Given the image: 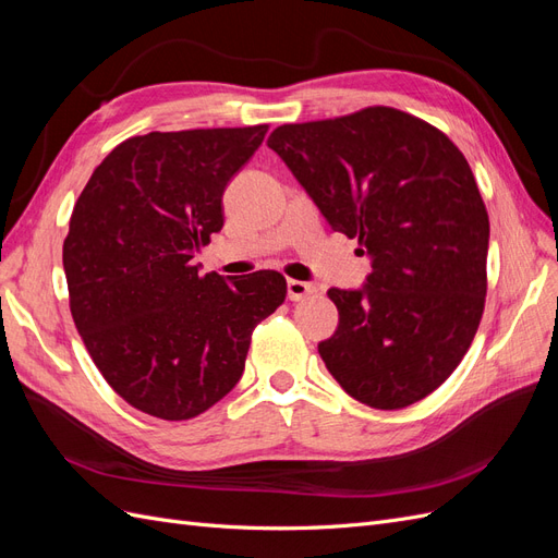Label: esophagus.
<instances>
[{
  "label": "esophagus",
  "instance_id": "34e87169",
  "mask_svg": "<svg viewBox=\"0 0 558 558\" xmlns=\"http://www.w3.org/2000/svg\"><path fill=\"white\" fill-rule=\"evenodd\" d=\"M286 291H289V300L298 302V300H305L307 295H312L316 291V286L310 281L289 279V283H286Z\"/></svg>",
  "mask_w": 558,
  "mask_h": 558
}]
</instances>
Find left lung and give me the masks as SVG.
Listing matches in <instances>:
<instances>
[{"mask_svg": "<svg viewBox=\"0 0 558 558\" xmlns=\"http://www.w3.org/2000/svg\"><path fill=\"white\" fill-rule=\"evenodd\" d=\"M267 146L373 272L330 289L340 312L318 344L328 373L369 408L426 398L465 356L486 295L488 214L447 134L391 109L281 125Z\"/></svg>", "mask_w": 558, "mask_h": 558, "instance_id": "left-lung-1", "label": "left lung"}]
</instances>
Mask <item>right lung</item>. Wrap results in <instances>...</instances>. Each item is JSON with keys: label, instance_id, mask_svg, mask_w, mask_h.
Masks as SVG:
<instances>
[{"label": "right lung", "instance_id": "add662e5", "mask_svg": "<svg viewBox=\"0 0 558 558\" xmlns=\"http://www.w3.org/2000/svg\"><path fill=\"white\" fill-rule=\"evenodd\" d=\"M267 125L150 132L118 144L83 189L62 265L90 359L150 416L193 418L244 373L251 332L286 298L272 269L199 275L221 199Z\"/></svg>", "mask_w": 558, "mask_h": 558}]
</instances>
